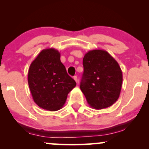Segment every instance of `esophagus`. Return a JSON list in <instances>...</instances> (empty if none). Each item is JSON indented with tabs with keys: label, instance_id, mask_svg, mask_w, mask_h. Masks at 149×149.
Listing matches in <instances>:
<instances>
[{
	"label": "esophagus",
	"instance_id": "1",
	"mask_svg": "<svg viewBox=\"0 0 149 149\" xmlns=\"http://www.w3.org/2000/svg\"><path fill=\"white\" fill-rule=\"evenodd\" d=\"M73 79L75 80V81L76 82V83H78V77H77L76 76H75L74 77H73Z\"/></svg>",
	"mask_w": 149,
	"mask_h": 149
}]
</instances>
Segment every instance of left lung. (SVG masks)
I'll return each mask as SVG.
<instances>
[{"label": "left lung", "instance_id": "left-lung-1", "mask_svg": "<svg viewBox=\"0 0 149 149\" xmlns=\"http://www.w3.org/2000/svg\"><path fill=\"white\" fill-rule=\"evenodd\" d=\"M83 64L80 88L88 104L95 109L111 107L118 100L122 88L118 63L106 50L92 49L85 54Z\"/></svg>", "mask_w": 149, "mask_h": 149}]
</instances>
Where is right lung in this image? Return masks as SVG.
Listing matches in <instances>:
<instances>
[{
  "label": "right lung",
  "mask_w": 149,
  "mask_h": 149,
  "mask_svg": "<svg viewBox=\"0 0 149 149\" xmlns=\"http://www.w3.org/2000/svg\"><path fill=\"white\" fill-rule=\"evenodd\" d=\"M54 48L44 49L29 69L28 83L33 100L41 109L56 111L64 107L76 83L68 75Z\"/></svg>",
  "instance_id": "1"
}]
</instances>
